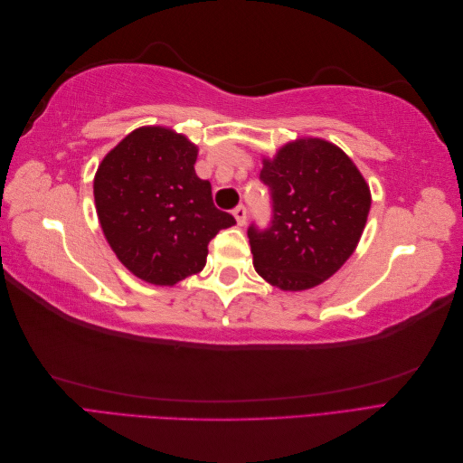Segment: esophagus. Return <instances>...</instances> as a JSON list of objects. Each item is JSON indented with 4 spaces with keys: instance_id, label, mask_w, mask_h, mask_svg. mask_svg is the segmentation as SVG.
Returning a JSON list of instances; mask_svg holds the SVG:
<instances>
[{
    "instance_id": "obj_1",
    "label": "esophagus",
    "mask_w": 463,
    "mask_h": 463,
    "mask_svg": "<svg viewBox=\"0 0 463 463\" xmlns=\"http://www.w3.org/2000/svg\"><path fill=\"white\" fill-rule=\"evenodd\" d=\"M233 218H235L237 223H240V226H243L245 220H247V208H245L243 204L235 206V208H233Z\"/></svg>"
}]
</instances>
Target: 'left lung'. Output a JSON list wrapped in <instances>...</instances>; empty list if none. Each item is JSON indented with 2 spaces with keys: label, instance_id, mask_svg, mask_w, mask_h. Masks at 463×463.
<instances>
[{
  "label": "left lung",
  "instance_id": "left-lung-1",
  "mask_svg": "<svg viewBox=\"0 0 463 463\" xmlns=\"http://www.w3.org/2000/svg\"><path fill=\"white\" fill-rule=\"evenodd\" d=\"M272 226L247 235L259 276L284 291L311 289L338 272L365 230L371 189L354 160L330 141L301 137L262 158Z\"/></svg>",
  "mask_w": 463,
  "mask_h": 463
}]
</instances>
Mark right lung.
Listing matches in <instances>:
<instances>
[{"instance_id": "1", "label": "right lung", "mask_w": 463, "mask_h": 463, "mask_svg": "<svg viewBox=\"0 0 463 463\" xmlns=\"http://www.w3.org/2000/svg\"><path fill=\"white\" fill-rule=\"evenodd\" d=\"M199 146L164 125H145L111 148L94 175V204L121 264L154 286L199 274L208 243L235 220L194 174Z\"/></svg>"}]
</instances>
